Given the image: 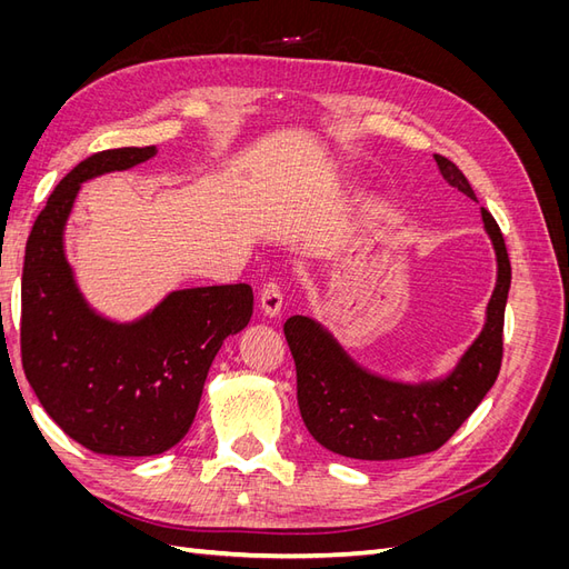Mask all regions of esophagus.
Wrapping results in <instances>:
<instances>
[{
  "label": "esophagus",
  "mask_w": 569,
  "mask_h": 569,
  "mask_svg": "<svg viewBox=\"0 0 569 569\" xmlns=\"http://www.w3.org/2000/svg\"><path fill=\"white\" fill-rule=\"evenodd\" d=\"M261 311L268 318H278L282 313V291L278 282H266L261 289Z\"/></svg>",
  "instance_id": "obj_1"
}]
</instances>
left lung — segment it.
Here are the masks:
<instances>
[{"mask_svg": "<svg viewBox=\"0 0 569 569\" xmlns=\"http://www.w3.org/2000/svg\"><path fill=\"white\" fill-rule=\"evenodd\" d=\"M441 178L477 201L458 166L435 153ZM481 222L496 253V287L485 327L443 377L399 382L363 368L325 325L291 316L284 337L297 363L301 418L327 451L358 460H399L432 453L451 439L493 387L503 358V316L510 261L503 234L481 206Z\"/></svg>", "mask_w": 569, "mask_h": 569, "instance_id": "left-lung-1", "label": "left lung"}]
</instances>
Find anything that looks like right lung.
I'll return each instance as SVG.
<instances>
[{
    "instance_id": "right-lung-1",
    "label": "right lung",
    "mask_w": 569,
    "mask_h": 569,
    "mask_svg": "<svg viewBox=\"0 0 569 569\" xmlns=\"http://www.w3.org/2000/svg\"><path fill=\"white\" fill-rule=\"evenodd\" d=\"M157 147L92 153L38 216L21 280V358L47 416L84 449L159 456L192 427L206 375L253 313L249 284L176 289L134 320H113L82 295L66 256L80 187L157 157Z\"/></svg>"
}]
</instances>
